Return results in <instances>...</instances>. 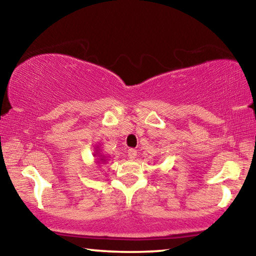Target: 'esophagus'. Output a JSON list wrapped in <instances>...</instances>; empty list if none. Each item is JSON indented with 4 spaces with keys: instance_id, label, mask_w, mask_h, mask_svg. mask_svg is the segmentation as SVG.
Returning a JSON list of instances; mask_svg holds the SVG:
<instances>
[{
    "instance_id": "34e87169",
    "label": "esophagus",
    "mask_w": 256,
    "mask_h": 256,
    "mask_svg": "<svg viewBox=\"0 0 256 256\" xmlns=\"http://www.w3.org/2000/svg\"><path fill=\"white\" fill-rule=\"evenodd\" d=\"M128 156L130 159H136V149H128Z\"/></svg>"
}]
</instances>
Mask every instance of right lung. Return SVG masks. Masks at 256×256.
Wrapping results in <instances>:
<instances>
[{"mask_svg":"<svg viewBox=\"0 0 256 256\" xmlns=\"http://www.w3.org/2000/svg\"><path fill=\"white\" fill-rule=\"evenodd\" d=\"M94 150H96V152H94V157H96V164H106V162H107V158L108 157H106L105 154H102V152H100V149H99V146L97 144L96 146H94Z\"/></svg>","mask_w":256,"mask_h":256,"instance_id":"right-lung-1","label":"right lung"}]
</instances>
